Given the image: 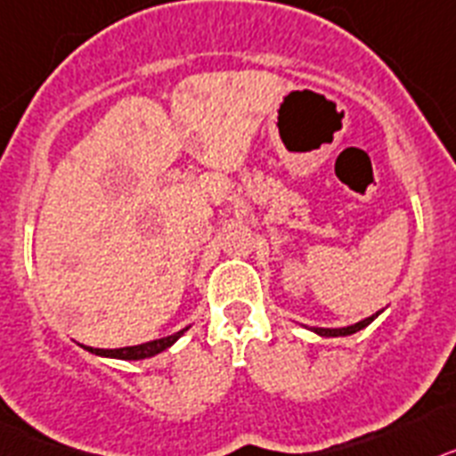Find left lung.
Here are the masks:
<instances>
[{
	"instance_id": "8db88e82",
	"label": "left lung",
	"mask_w": 456,
	"mask_h": 456,
	"mask_svg": "<svg viewBox=\"0 0 456 456\" xmlns=\"http://www.w3.org/2000/svg\"><path fill=\"white\" fill-rule=\"evenodd\" d=\"M381 314V312H376V314L367 316V319H362V322L354 323V326H344V328H310V330H314L316 335H322V338H346V335H354V332L362 330V328L370 326L371 322H374L376 316Z\"/></svg>"
}]
</instances>
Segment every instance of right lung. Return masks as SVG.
<instances>
[{
  "label": "right lung",
  "instance_id": "1",
  "mask_svg": "<svg viewBox=\"0 0 456 456\" xmlns=\"http://www.w3.org/2000/svg\"><path fill=\"white\" fill-rule=\"evenodd\" d=\"M183 330L174 332V335H167V338H160V339H151V342H144V344H134V346H124V348H94V346H85L89 354H96L102 355V358H117V360H144V358H151V355L162 354V351H167L176 339L183 335Z\"/></svg>",
  "mask_w": 456,
  "mask_h": 456
}]
</instances>
